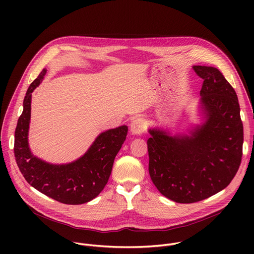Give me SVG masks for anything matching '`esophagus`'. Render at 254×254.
Instances as JSON below:
<instances>
[{"label": "esophagus", "instance_id": "esophagus-1", "mask_svg": "<svg viewBox=\"0 0 254 254\" xmlns=\"http://www.w3.org/2000/svg\"><path fill=\"white\" fill-rule=\"evenodd\" d=\"M147 125L144 120L142 119H135L130 124V131L132 134H141L146 131Z\"/></svg>", "mask_w": 254, "mask_h": 254}]
</instances>
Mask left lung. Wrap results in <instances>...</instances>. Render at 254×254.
<instances>
[{
	"mask_svg": "<svg viewBox=\"0 0 254 254\" xmlns=\"http://www.w3.org/2000/svg\"><path fill=\"white\" fill-rule=\"evenodd\" d=\"M204 80L200 94L206 123L191 135L170 136L150 129L149 173L165 197L195 203L226 188L242 158L243 125L234 88L211 66H194Z\"/></svg>",
	"mask_w": 254,
	"mask_h": 254,
	"instance_id": "8db88e82",
	"label": "left lung"
}]
</instances>
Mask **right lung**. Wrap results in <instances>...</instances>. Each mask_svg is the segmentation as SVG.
Wrapping results in <instances>:
<instances>
[{"label": "right lung", "mask_w": 254, "mask_h": 254, "mask_svg": "<svg viewBox=\"0 0 254 254\" xmlns=\"http://www.w3.org/2000/svg\"><path fill=\"white\" fill-rule=\"evenodd\" d=\"M45 73L43 69L30 84L24 98V110L15 130L16 162L25 180L36 190L63 204H83L94 199L105 187L115 158L126 140L127 127L100 133L85 155L71 164L51 165L34 157L28 147L31 93Z\"/></svg>", "instance_id": "add662e5"}]
</instances>
